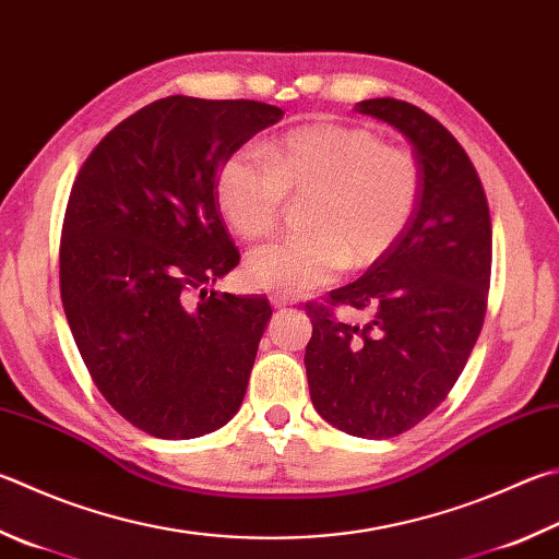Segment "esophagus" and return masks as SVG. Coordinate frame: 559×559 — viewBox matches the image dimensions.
I'll return each mask as SVG.
<instances>
[{
	"label": "esophagus",
	"instance_id": "esophagus-1",
	"mask_svg": "<svg viewBox=\"0 0 559 559\" xmlns=\"http://www.w3.org/2000/svg\"><path fill=\"white\" fill-rule=\"evenodd\" d=\"M271 306L276 308V310H283L286 306H293V300H288V298H281V296H271Z\"/></svg>",
	"mask_w": 559,
	"mask_h": 559
}]
</instances>
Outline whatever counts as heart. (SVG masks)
I'll use <instances>...</instances> for the list:
<instances>
[{"instance_id":"heart-1","label":"heart","mask_w":559,"mask_h":559,"mask_svg":"<svg viewBox=\"0 0 559 559\" xmlns=\"http://www.w3.org/2000/svg\"><path fill=\"white\" fill-rule=\"evenodd\" d=\"M286 198H308L300 210L306 235L253 249L247 278L273 296L300 298L347 263L371 266L395 245L418 207L420 166L377 131L322 121L263 151L241 148L219 168L217 202L239 237L269 235Z\"/></svg>"}]
</instances>
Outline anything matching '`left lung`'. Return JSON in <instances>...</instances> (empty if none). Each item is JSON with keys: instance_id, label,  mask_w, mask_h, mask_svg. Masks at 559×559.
I'll return each mask as SVG.
<instances>
[{"instance_id": "8db88e82", "label": "left lung", "mask_w": 559, "mask_h": 559, "mask_svg": "<svg viewBox=\"0 0 559 559\" xmlns=\"http://www.w3.org/2000/svg\"><path fill=\"white\" fill-rule=\"evenodd\" d=\"M413 144L420 200L395 245L359 281L308 302L306 371L314 411L354 438H395L438 408L479 337L491 281V217L466 151L438 119L393 97L364 99ZM334 305L371 309L361 329Z\"/></svg>"}]
</instances>
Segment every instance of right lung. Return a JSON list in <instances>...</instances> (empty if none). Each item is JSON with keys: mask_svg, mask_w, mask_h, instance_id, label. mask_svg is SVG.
Here are the masks:
<instances>
[{"mask_svg": "<svg viewBox=\"0 0 559 559\" xmlns=\"http://www.w3.org/2000/svg\"><path fill=\"white\" fill-rule=\"evenodd\" d=\"M278 119L283 109L253 99H156L99 141L70 190L60 237L70 332L111 408L154 438L215 432L245 401L271 306L207 296L239 263L217 174Z\"/></svg>", "mask_w": 559, "mask_h": 559, "instance_id": "1", "label": "right lung"}]
</instances>
